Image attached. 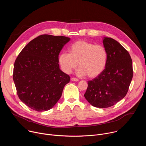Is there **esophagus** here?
<instances>
[{
	"label": "esophagus",
	"instance_id": "obj_1",
	"mask_svg": "<svg viewBox=\"0 0 146 146\" xmlns=\"http://www.w3.org/2000/svg\"><path fill=\"white\" fill-rule=\"evenodd\" d=\"M71 80L73 81H79L78 79L76 78H71Z\"/></svg>",
	"mask_w": 146,
	"mask_h": 146
}]
</instances>
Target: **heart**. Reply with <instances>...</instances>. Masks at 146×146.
Segmentation results:
<instances>
[{
	"label": "heart",
	"instance_id": "heart-1",
	"mask_svg": "<svg viewBox=\"0 0 146 146\" xmlns=\"http://www.w3.org/2000/svg\"><path fill=\"white\" fill-rule=\"evenodd\" d=\"M108 53L101 45H95L85 40H78L69 48V53L62 52L58 60L65 73L69 74L76 68L79 76L87 75L94 78L99 75L105 69L107 63Z\"/></svg>",
	"mask_w": 146,
	"mask_h": 146
}]
</instances>
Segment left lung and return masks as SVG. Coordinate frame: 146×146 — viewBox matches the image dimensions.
<instances>
[{
	"instance_id": "8db88e82",
	"label": "left lung",
	"mask_w": 146,
	"mask_h": 146,
	"mask_svg": "<svg viewBox=\"0 0 146 146\" xmlns=\"http://www.w3.org/2000/svg\"><path fill=\"white\" fill-rule=\"evenodd\" d=\"M103 44L108 53L105 69L88 82L84 94L94 107L107 108L127 95L133 77L132 60L129 52L117 41L104 37Z\"/></svg>"
}]
</instances>
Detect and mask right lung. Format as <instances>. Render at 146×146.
Returning a JSON list of instances; mask_svg holds the SVG:
<instances>
[{
    "mask_svg": "<svg viewBox=\"0 0 146 146\" xmlns=\"http://www.w3.org/2000/svg\"><path fill=\"white\" fill-rule=\"evenodd\" d=\"M70 38L40 35L23 48L14 66L13 80L19 99L31 109L47 111L60 99L70 77L62 72L58 56Z\"/></svg>",
    "mask_w": 146,
    "mask_h": 146,
    "instance_id": "obj_1",
    "label": "right lung"
}]
</instances>
